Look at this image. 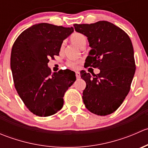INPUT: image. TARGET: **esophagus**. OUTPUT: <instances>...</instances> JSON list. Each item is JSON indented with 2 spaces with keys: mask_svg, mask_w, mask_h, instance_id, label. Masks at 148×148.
<instances>
[{
  "mask_svg": "<svg viewBox=\"0 0 148 148\" xmlns=\"http://www.w3.org/2000/svg\"><path fill=\"white\" fill-rule=\"evenodd\" d=\"M76 77H77V79L80 78V72L79 71H76Z\"/></svg>",
  "mask_w": 148,
  "mask_h": 148,
  "instance_id": "obj_1",
  "label": "esophagus"
}]
</instances>
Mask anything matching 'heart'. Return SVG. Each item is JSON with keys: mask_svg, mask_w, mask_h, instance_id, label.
Masks as SVG:
<instances>
[{"mask_svg": "<svg viewBox=\"0 0 148 148\" xmlns=\"http://www.w3.org/2000/svg\"><path fill=\"white\" fill-rule=\"evenodd\" d=\"M70 40H71V42L74 44H75L76 46H77L78 47L82 48L83 46H85L86 44V38L84 35H83L82 34H80V33H74L70 37ZM64 45L62 46V49H63ZM67 64L69 67L73 69H75L77 67V63L75 62H68Z\"/></svg>", "mask_w": 148, "mask_h": 148, "instance_id": "b5f03b06", "label": "heart"}]
</instances>
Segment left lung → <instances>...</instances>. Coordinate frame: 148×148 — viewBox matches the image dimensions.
Instances as JSON below:
<instances>
[{"instance_id":"left-lung-1","label":"left lung","mask_w":148,"mask_h":148,"mask_svg":"<svg viewBox=\"0 0 148 148\" xmlns=\"http://www.w3.org/2000/svg\"><path fill=\"white\" fill-rule=\"evenodd\" d=\"M75 31L87 37L91 50L85 67L98 68L92 77L82 71L86 82L83 102L89 111L100 116L112 114L128 95L135 72L134 50L129 36L110 22L74 24Z\"/></svg>"}]
</instances>
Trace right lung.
<instances>
[{
    "label": "right lung",
    "mask_w": 148,
    "mask_h": 148,
    "mask_svg": "<svg viewBox=\"0 0 148 148\" xmlns=\"http://www.w3.org/2000/svg\"><path fill=\"white\" fill-rule=\"evenodd\" d=\"M74 28L50 23L35 24L23 31L13 44L10 69L15 88L34 114L48 117L61 110L66 91L76 81H66L67 71L51 73L49 59L59 56L63 41Z\"/></svg>",
    "instance_id": "add662e5"
}]
</instances>
